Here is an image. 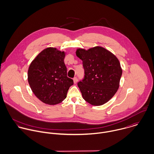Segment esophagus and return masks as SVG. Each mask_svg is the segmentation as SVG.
<instances>
[{
	"label": "esophagus",
	"mask_w": 154,
	"mask_h": 154,
	"mask_svg": "<svg viewBox=\"0 0 154 154\" xmlns=\"http://www.w3.org/2000/svg\"><path fill=\"white\" fill-rule=\"evenodd\" d=\"M73 81H74V84H75V83H77V81H78V79H77V77H74V78L73 79Z\"/></svg>",
	"instance_id": "obj_1"
}]
</instances>
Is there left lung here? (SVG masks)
Masks as SVG:
<instances>
[{
    "label": "left lung",
    "mask_w": 154,
    "mask_h": 154,
    "mask_svg": "<svg viewBox=\"0 0 154 154\" xmlns=\"http://www.w3.org/2000/svg\"><path fill=\"white\" fill-rule=\"evenodd\" d=\"M76 55L83 61L84 78L78 83L83 99L94 106L108 102L116 94L122 70L117 57L101 47L88 50L78 49Z\"/></svg>",
    "instance_id": "left-lung-1"
}]
</instances>
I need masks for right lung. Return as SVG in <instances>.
<instances>
[{
	"label": "right lung",
	"mask_w": 154,
	"mask_h": 154,
	"mask_svg": "<svg viewBox=\"0 0 154 154\" xmlns=\"http://www.w3.org/2000/svg\"><path fill=\"white\" fill-rule=\"evenodd\" d=\"M65 53L55 48L42 50L32 62L28 69V82L35 95L42 102L54 105L61 103L74 84L67 77L64 63Z\"/></svg>",
	"instance_id": "right-lung-1"
}]
</instances>
